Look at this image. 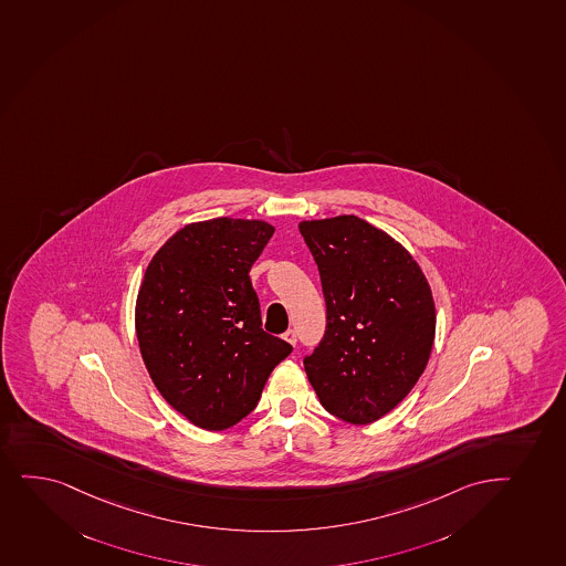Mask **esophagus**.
<instances>
[{
	"label": "esophagus",
	"mask_w": 566,
	"mask_h": 566,
	"mask_svg": "<svg viewBox=\"0 0 566 566\" xmlns=\"http://www.w3.org/2000/svg\"><path fill=\"white\" fill-rule=\"evenodd\" d=\"M284 338H286L287 343L292 344V346H295V344H297V331L287 329L286 333H284Z\"/></svg>",
	"instance_id": "1"
}]
</instances>
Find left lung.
Here are the masks:
<instances>
[{
	"label": "left lung",
	"mask_w": 566,
	"mask_h": 566,
	"mask_svg": "<svg viewBox=\"0 0 566 566\" xmlns=\"http://www.w3.org/2000/svg\"><path fill=\"white\" fill-rule=\"evenodd\" d=\"M324 290L327 324L305 370L322 407L367 426L412 391L434 340V301L399 242L357 217L298 223Z\"/></svg>",
	"instance_id": "8db88e82"
}]
</instances>
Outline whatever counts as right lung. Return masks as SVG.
Here are the masks:
<instances>
[{"label": "right lung", "mask_w": 566, "mask_h": 566, "mask_svg": "<svg viewBox=\"0 0 566 566\" xmlns=\"http://www.w3.org/2000/svg\"><path fill=\"white\" fill-rule=\"evenodd\" d=\"M260 220L190 223L159 248L135 308L140 356L191 423L222 431L258 407L292 344L261 329L250 269L273 237Z\"/></svg>", "instance_id": "1"}]
</instances>
